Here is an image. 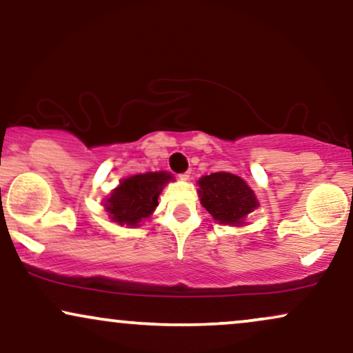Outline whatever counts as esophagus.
<instances>
[{
    "instance_id": "1",
    "label": "esophagus",
    "mask_w": 353,
    "mask_h": 353,
    "mask_svg": "<svg viewBox=\"0 0 353 353\" xmlns=\"http://www.w3.org/2000/svg\"><path fill=\"white\" fill-rule=\"evenodd\" d=\"M179 179L181 181H189L190 179V171H185V172L179 174Z\"/></svg>"
}]
</instances>
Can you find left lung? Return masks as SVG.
I'll return each instance as SVG.
<instances>
[{
    "label": "left lung",
    "mask_w": 353,
    "mask_h": 353,
    "mask_svg": "<svg viewBox=\"0 0 353 353\" xmlns=\"http://www.w3.org/2000/svg\"><path fill=\"white\" fill-rule=\"evenodd\" d=\"M197 184L200 203L221 225H244L249 213L259 207L254 190L231 172H213Z\"/></svg>",
    "instance_id": "left-lung-1"
}]
</instances>
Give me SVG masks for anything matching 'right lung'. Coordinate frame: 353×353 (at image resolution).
<instances>
[{
    "label": "right lung",
    "mask_w": 353,
    "mask_h": 353,
    "mask_svg": "<svg viewBox=\"0 0 353 353\" xmlns=\"http://www.w3.org/2000/svg\"><path fill=\"white\" fill-rule=\"evenodd\" d=\"M172 176L166 171L145 172L127 177L105 199L104 207L109 216L119 225L138 226V223L148 218L158 207V197L163 187Z\"/></svg>",
    "instance_id": "right-lung-1"
}]
</instances>
